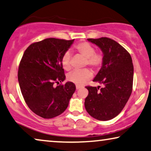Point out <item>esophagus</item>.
<instances>
[{
	"mask_svg": "<svg viewBox=\"0 0 151 151\" xmlns=\"http://www.w3.org/2000/svg\"><path fill=\"white\" fill-rule=\"evenodd\" d=\"M81 87H83L82 86H80V85H76V89L78 90L81 88Z\"/></svg>",
	"mask_w": 151,
	"mask_h": 151,
	"instance_id": "obj_1",
	"label": "esophagus"
}]
</instances>
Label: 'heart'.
Returning a JSON list of instances; mask_svg holds the SVG:
<instances>
[{
	"mask_svg": "<svg viewBox=\"0 0 151 151\" xmlns=\"http://www.w3.org/2000/svg\"><path fill=\"white\" fill-rule=\"evenodd\" d=\"M75 49L78 53L85 58L86 60L85 61V66H89L96 70L102 66L104 61V55L101 52H96L95 47L89 42L85 41L78 42L75 46ZM70 60V53L67 51L64 53L61 59L62 66L65 70L69 71L71 70ZM92 76V72L88 68H85L69 73L67 76V79L76 85H81L89 81Z\"/></svg>",
	"mask_w": 151,
	"mask_h": 151,
	"instance_id": "obj_1",
	"label": "heart"
}]
</instances>
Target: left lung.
<instances>
[{"mask_svg": "<svg viewBox=\"0 0 151 151\" xmlns=\"http://www.w3.org/2000/svg\"><path fill=\"white\" fill-rule=\"evenodd\" d=\"M102 51L104 61L93 80L104 85L86 86L88 96L85 107L92 117L108 121L115 117L125 107L133 87L134 66L129 53L115 40L106 37L88 39Z\"/></svg>", "mask_w": 151, "mask_h": 151, "instance_id": "1", "label": "left lung"}]
</instances>
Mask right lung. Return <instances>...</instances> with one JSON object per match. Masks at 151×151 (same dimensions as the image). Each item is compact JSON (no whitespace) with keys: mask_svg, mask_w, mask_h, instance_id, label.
Instances as JSON below:
<instances>
[{"mask_svg":"<svg viewBox=\"0 0 151 151\" xmlns=\"http://www.w3.org/2000/svg\"><path fill=\"white\" fill-rule=\"evenodd\" d=\"M74 40L49 38L34 42L19 62L17 77L22 96L29 109L44 119L61 114L75 91L73 83L62 84L66 76L61 59Z\"/></svg>","mask_w":151,"mask_h":151,"instance_id":"obj_1","label":"right lung"}]
</instances>
